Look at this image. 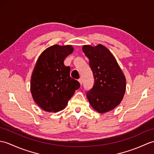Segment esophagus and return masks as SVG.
I'll return each instance as SVG.
<instances>
[{
	"label": "esophagus",
	"instance_id": "esophagus-1",
	"mask_svg": "<svg viewBox=\"0 0 154 154\" xmlns=\"http://www.w3.org/2000/svg\"><path fill=\"white\" fill-rule=\"evenodd\" d=\"M78 81L79 82L80 85H82V84H83V79H79L78 80Z\"/></svg>",
	"mask_w": 154,
	"mask_h": 154
}]
</instances>
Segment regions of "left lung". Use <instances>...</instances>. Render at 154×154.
<instances>
[{"label": "left lung", "mask_w": 154, "mask_h": 154, "mask_svg": "<svg viewBox=\"0 0 154 154\" xmlns=\"http://www.w3.org/2000/svg\"><path fill=\"white\" fill-rule=\"evenodd\" d=\"M83 51L89 60L94 83L87 92L91 106L98 113L112 110L123 100L126 79L116 58L102 45H84Z\"/></svg>", "instance_id": "obj_1"}]
</instances>
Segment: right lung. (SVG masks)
<instances>
[{"label": "right lung", "instance_id": "right-lung-1", "mask_svg": "<svg viewBox=\"0 0 154 154\" xmlns=\"http://www.w3.org/2000/svg\"><path fill=\"white\" fill-rule=\"evenodd\" d=\"M73 51L71 45H53L41 53L31 79L34 101L46 112H57L67 104L80 83L70 77V67L63 61Z\"/></svg>", "mask_w": 154, "mask_h": 154}]
</instances>
